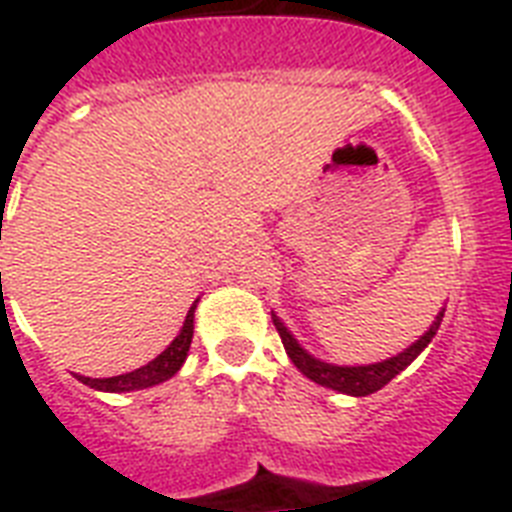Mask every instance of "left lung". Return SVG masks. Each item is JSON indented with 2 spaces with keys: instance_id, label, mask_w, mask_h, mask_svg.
Masks as SVG:
<instances>
[{
  "instance_id": "left-lung-1",
  "label": "left lung",
  "mask_w": 512,
  "mask_h": 512,
  "mask_svg": "<svg viewBox=\"0 0 512 512\" xmlns=\"http://www.w3.org/2000/svg\"><path fill=\"white\" fill-rule=\"evenodd\" d=\"M270 315H273V326H276L278 336H281V342H284L286 355H289V360L297 365V371L302 373V376H307L310 381H315V384L326 386V389H334V392L350 394V397H368V394L378 392L381 386L389 384L394 376H400L407 365L413 363L415 357L429 347L431 339H434L436 331H439V323H442L444 318V307L436 313L429 331H426L421 339H415L407 350L397 352L394 357H386L381 363L368 365H334L321 360V357H313L297 339H294L292 331L286 328V323L281 321L276 313Z\"/></svg>"
}]
</instances>
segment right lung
<instances>
[{
	"label": "right lung",
	"mask_w": 512,
	"mask_h": 512,
	"mask_svg": "<svg viewBox=\"0 0 512 512\" xmlns=\"http://www.w3.org/2000/svg\"><path fill=\"white\" fill-rule=\"evenodd\" d=\"M197 302L194 299V305L189 307V313H186V321L178 331V336L173 342L155 357V360H149L147 365H141L136 371L123 373V376H112V378H89V376H78L76 378L81 384L91 386V389H97V392H139V389H149V386H157L162 381H168V378L176 376L181 371V365H184L186 355H189L191 347V336H194V310H197Z\"/></svg>",
	"instance_id": "add662e5"
}]
</instances>
